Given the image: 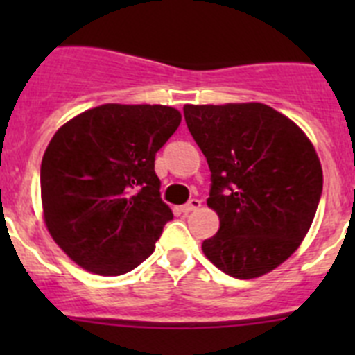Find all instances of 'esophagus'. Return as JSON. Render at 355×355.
<instances>
[{
    "mask_svg": "<svg viewBox=\"0 0 355 355\" xmlns=\"http://www.w3.org/2000/svg\"><path fill=\"white\" fill-rule=\"evenodd\" d=\"M200 206V200L199 199H190L187 202V205H183L181 206V211L183 213H190V211H196L197 208H199Z\"/></svg>",
    "mask_w": 355,
    "mask_h": 355,
    "instance_id": "esophagus-1",
    "label": "esophagus"
}]
</instances>
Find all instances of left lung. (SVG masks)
<instances>
[{
    "label": "left lung",
    "mask_w": 355,
    "mask_h": 355,
    "mask_svg": "<svg viewBox=\"0 0 355 355\" xmlns=\"http://www.w3.org/2000/svg\"><path fill=\"white\" fill-rule=\"evenodd\" d=\"M183 114L208 159V206L220 218L202 252L231 277L274 270L300 245L318 208L324 175L315 147L261 103L187 105Z\"/></svg>",
    "instance_id": "left-lung-1"
}]
</instances>
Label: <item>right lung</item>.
<instances>
[{"label": "right lung", "mask_w": 355, "mask_h": 355, "mask_svg": "<svg viewBox=\"0 0 355 355\" xmlns=\"http://www.w3.org/2000/svg\"><path fill=\"white\" fill-rule=\"evenodd\" d=\"M180 122L171 106L103 105L55 133L40 165L44 218L85 270L122 275L153 254L174 218L155 158Z\"/></svg>", "instance_id": "add662e5"}]
</instances>
